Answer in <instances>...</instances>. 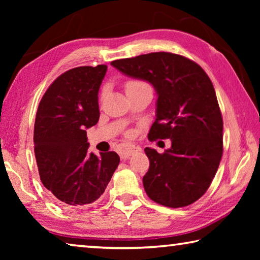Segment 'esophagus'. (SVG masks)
I'll list each match as a JSON object with an SVG mask.
<instances>
[{
    "label": "esophagus",
    "mask_w": 260,
    "mask_h": 260,
    "mask_svg": "<svg viewBox=\"0 0 260 260\" xmlns=\"http://www.w3.org/2000/svg\"><path fill=\"white\" fill-rule=\"evenodd\" d=\"M138 151H140V148L134 146V144H131V143H124V144H121V147H120L121 158L129 157L132 155H134V153Z\"/></svg>",
    "instance_id": "1"
}]
</instances>
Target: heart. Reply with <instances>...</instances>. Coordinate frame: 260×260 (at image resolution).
Wrapping results in <instances>:
<instances>
[{"label": "heart", "mask_w": 260, "mask_h": 260, "mask_svg": "<svg viewBox=\"0 0 260 260\" xmlns=\"http://www.w3.org/2000/svg\"><path fill=\"white\" fill-rule=\"evenodd\" d=\"M143 89H151V87L149 86V83H147L143 80H140V79H128V80L125 82V90L127 95L131 93H134V91H139ZM104 94H105V89L102 90V96H104Z\"/></svg>", "instance_id": "heart-1"}]
</instances>
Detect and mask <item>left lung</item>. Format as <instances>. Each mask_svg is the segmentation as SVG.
Returning <instances> with one entry per match:
<instances>
[{"instance_id":"1","label":"left lung","mask_w":260,"mask_h":260,"mask_svg":"<svg viewBox=\"0 0 260 260\" xmlns=\"http://www.w3.org/2000/svg\"><path fill=\"white\" fill-rule=\"evenodd\" d=\"M126 76L150 82L158 95L148 139H171L162 153L146 148L147 195L169 208L192 204L208 190L222 156V116L212 82L195 61L171 52H150L111 61Z\"/></svg>"}]
</instances>
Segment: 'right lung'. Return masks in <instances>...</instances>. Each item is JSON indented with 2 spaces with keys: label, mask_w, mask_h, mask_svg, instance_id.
Segmentation results:
<instances>
[{
  "label": "right lung",
  "mask_w": 260,
  "mask_h": 260,
  "mask_svg": "<svg viewBox=\"0 0 260 260\" xmlns=\"http://www.w3.org/2000/svg\"><path fill=\"white\" fill-rule=\"evenodd\" d=\"M107 65L79 67L56 79L42 96L34 124L40 179L54 200L77 209L99 200L119 165L114 151L88 152L87 132L100 118L99 90Z\"/></svg>",
  "instance_id": "1"
}]
</instances>
